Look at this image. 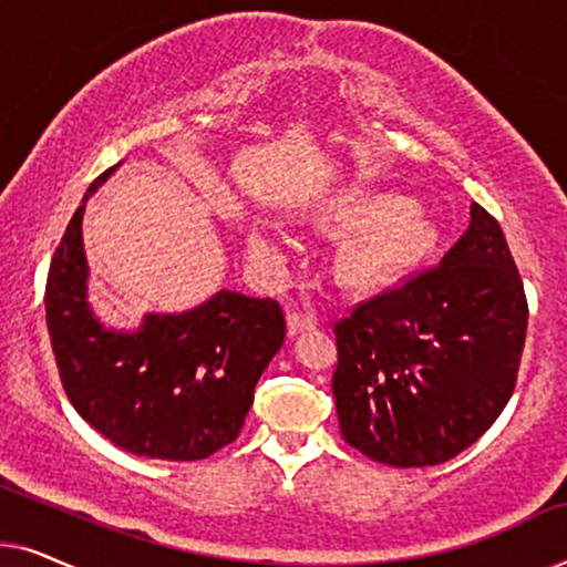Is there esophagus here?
Listing matches in <instances>:
<instances>
[{
	"label": "esophagus",
	"instance_id": "1",
	"mask_svg": "<svg viewBox=\"0 0 567 567\" xmlns=\"http://www.w3.org/2000/svg\"><path fill=\"white\" fill-rule=\"evenodd\" d=\"M286 328H289V336H299V332H307L315 328V317L305 312H291L286 317Z\"/></svg>",
	"mask_w": 567,
	"mask_h": 567
}]
</instances>
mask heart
Here are the masks:
<instances>
[{"label":"heart","instance_id":"obj_1","mask_svg":"<svg viewBox=\"0 0 567 567\" xmlns=\"http://www.w3.org/2000/svg\"><path fill=\"white\" fill-rule=\"evenodd\" d=\"M338 214L348 224H367L343 255L346 276L355 284H374L398 274L429 235L425 219L413 206L384 193H348L340 198ZM247 245L258 260H276L284 252V239L260 224L250 229Z\"/></svg>","mask_w":567,"mask_h":567}]
</instances>
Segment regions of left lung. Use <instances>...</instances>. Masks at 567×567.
I'll return each instance as SVG.
<instances>
[{
  "mask_svg": "<svg viewBox=\"0 0 567 567\" xmlns=\"http://www.w3.org/2000/svg\"><path fill=\"white\" fill-rule=\"evenodd\" d=\"M526 320L501 224L472 204L467 231L436 266L336 324L343 439L390 467H431L464 452L514 394Z\"/></svg>",
  "mask_w": 567,
  "mask_h": 567,
  "instance_id": "left-lung-1",
  "label": "left lung"
}]
</instances>
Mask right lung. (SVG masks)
I'll use <instances>...</instances> for the list:
<instances>
[{
	"instance_id": "right-lung-1",
	"label": "right lung",
	"mask_w": 567,
	"mask_h": 567,
	"mask_svg": "<svg viewBox=\"0 0 567 567\" xmlns=\"http://www.w3.org/2000/svg\"><path fill=\"white\" fill-rule=\"evenodd\" d=\"M118 165L90 185L53 252L45 324L61 384L76 413L123 452L146 460H206L239 436L255 384L281 351L286 320L274 299L216 291L175 315H144L134 330L92 312L84 204Z\"/></svg>"
}]
</instances>
